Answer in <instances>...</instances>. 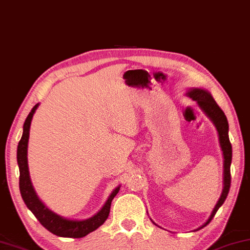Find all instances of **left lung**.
Here are the masks:
<instances>
[{
    "label": "left lung",
    "mask_w": 250,
    "mask_h": 250,
    "mask_svg": "<svg viewBox=\"0 0 250 250\" xmlns=\"http://www.w3.org/2000/svg\"><path fill=\"white\" fill-rule=\"evenodd\" d=\"M186 95L188 96L189 98H192L193 101L198 103V105L200 106V108L205 112V114L208 116L209 119L211 120V122L214 123L216 130L218 132V138H219V145H221L222 152H223V158H224V178H223V192L221 198L216 204L214 210H212L210 217L208 218V221L205 223L204 225L200 226V228L194 229V231H198L202 228H205L206 225L209 224L219 207L224 204L226 197H228L229 186H231V161H232V145L229 143V122L228 119L224 114V112L222 111L221 107L217 105V103L214 101L210 92H208L205 89H199V88H193L189 89V90L186 92Z\"/></svg>",
    "instance_id": "8db88e82"
}]
</instances>
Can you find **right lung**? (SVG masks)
I'll use <instances>...</instances> for the list:
<instances>
[{"label": "right lung", "instance_id": "add662e5", "mask_svg": "<svg viewBox=\"0 0 250 250\" xmlns=\"http://www.w3.org/2000/svg\"><path fill=\"white\" fill-rule=\"evenodd\" d=\"M39 107L36 104L25 120L24 128H22V136L19 141L18 148H17V162L19 167V189L25 205L31 210L39 222L51 232V233L58 235V237L64 238H83L90 232L97 229L99 226L104 224L109 215V209L114 197L118 194L121 186H118L114 191L111 193L107 201L103 206V208L97 214L88 219L83 221H74V219H67L62 216H59L55 212L46 208L44 204L40 200L34 188H33L31 177H29L28 171V162H27V147L29 139V128H31V122L33 115Z\"/></svg>", "mask_w": 250, "mask_h": 250}]
</instances>
